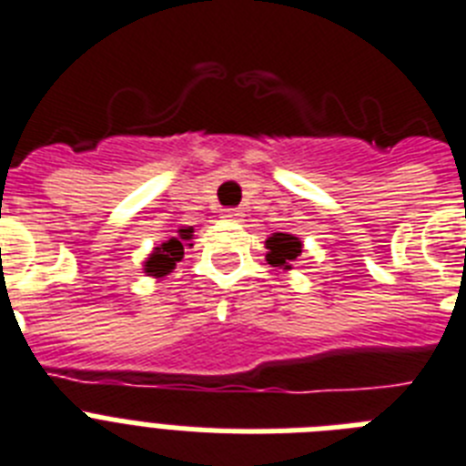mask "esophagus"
<instances>
[{
	"label": "esophagus",
	"instance_id": "esophagus-1",
	"mask_svg": "<svg viewBox=\"0 0 466 466\" xmlns=\"http://www.w3.org/2000/svg\"><path fill=\"white\" fill-rule=\"evenodd\" d=\"M222 218L229 222H241V218H244V213H241L239 208H227V210H222Z\"/></svg>",
	"mask_w": 466,
	"mask_h": 466
}]
</instances>
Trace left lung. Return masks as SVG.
<instances>
[{
	"label": "left lung",
	"mask_w": 466,
	"mask_h": 466,
	"mask_svg": "<svg viewBox=\"0 0 466 466\" xmlns=\"http://www.w3.org/2000/svg\"><path fill=\"white\" fill-rule=\"evenodd\" d=\"M266 260L272 268L292 270V263L304 251V241L292 232H272L266 239Z\"/></svg>",
	"instance_id": "left-lung-1"
}]
</instances>
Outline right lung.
I'll return each instance as SVG.
<instances>
[{
  "label": "right lung",
  "mask_w": 466,
  "mask_h": 466,
  "mask_svg": "<svg viewBox=\"0 0 466 466\" xmlns=\"http://www.w3.org/2000/svg\"><path fill=\"white\" fill-rule=\"evenodd\" d=\"M191 239H194V229L191 227L177 229V237H169V239L155 246L153 253L143 263V272L150 275V278H165V275H169L174 266H177V260L184 258V241Z\"/></svg>",
  "instance_id": "right-lung-1"
}]
</instances>
